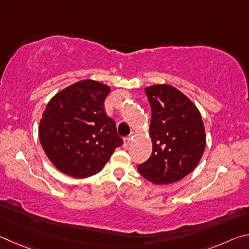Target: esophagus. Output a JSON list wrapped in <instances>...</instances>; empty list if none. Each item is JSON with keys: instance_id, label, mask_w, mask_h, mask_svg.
I'll return each mask as SVG.
<instances>
[{"instance_id": "34e87169", "label": "esophagus", "mask_w": 249, "mask_h": 249, "mask_svg": "<svg viewBox=\"0 0 249 249\" xmlns=\"http://www.w3.org/2000/svg\"><path fill=\"white\" fill-rule=\"evenodd\" d=\"M132 137H133V132L130 134V136H128V137H125L124 139V147H127L130 143H131V140H132Z\"/></svg>"}]
</instances>
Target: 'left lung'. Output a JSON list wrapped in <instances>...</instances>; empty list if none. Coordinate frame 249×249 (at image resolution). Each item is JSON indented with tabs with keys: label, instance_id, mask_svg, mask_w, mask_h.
<instances>
[{
	"label": "left lung",
	"instance_id": "obj_1",
	"mask_svg": "<svg viewBox=\"0 0 249 249\" xmlns=\"http://www.w3.org/2000/svg\"><path fill=\"white\" fill-rule=\"evenodd\" d=\"M152 110V154L138 165L141 175L156 185L182 179L197 166L206 147L199 109L176 87L158 84L145 89Z\"/></svg>",
	"mask_w": 249,
	"mask_h": 249
}]
</instances>
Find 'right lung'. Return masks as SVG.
<instances>
[{
  "mask_svg": "<svg viewBox=\"0 0 249 249\" xmlns=\"http://www.w3.org/2000/svg\"><path fill=\"white\" fill-rule=\"evenodd\" d=\"M110 87L84 80L56 93L39 124V140L48 159L61 173L86 178L102 171L124 144L104 102Z\"/></svg>",
  "mask_w": 249,
  "mask_h": 249,
  "instance_id": "1",
  "label": "right lung"
}]
</instances>
